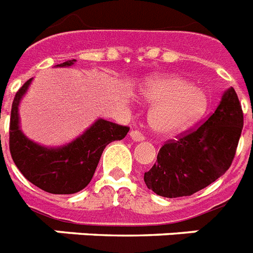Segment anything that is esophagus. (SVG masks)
<instances>
[{
  "mask_svg": "<svg viewBox=\"0 0 253 253\" xmlns=\"http://www.w3.org/2000/svg\"><path fill=\"white\" fill-rule=\"evenodd\" d=\"M129 136H130V138H132L133 141H136V142H139V141H143V139H145V137H143L138 130H130Z\"/></svg>",
  "mask_w": 253,
  "mask_h": 253,
  "instance_id": "1",
  "label": "esophagus"
}]
</instances>
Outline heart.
<instances>
[{
	"label": "heart",
	"mask_w": 253,
	"mask_h": 253,
	"mask_svg": "<svg viewBox=\"0 0 253 253\" xmlns=\"http://www.w3.org/2000/svg\"><path fill=\"white\" fill-rule=\"evenodd\" d=\"M141 95L154 104L149 125L158 136H176L195 126L208 112L209 98L203 88L179 76H157L143 84Z\"/></svg>",
	"instance_id": "1"
}]
</instances>
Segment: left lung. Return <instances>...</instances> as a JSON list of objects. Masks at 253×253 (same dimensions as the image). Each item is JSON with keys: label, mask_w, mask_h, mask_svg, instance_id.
Returning <instances> with one entry per match:
<instances>
[{"label": "left lung", "mask_w": 253, "mask_h": 253, "mask_svg": "<svg viewBox=\"0 0 253 253\" xmlns=\"http://www.w3.org/2000/svg\"><path fill=\"white\" fill-rule=\"evenodd\" d=\"M242 129L243 111L230 87L204 124L161 147L155 165L143 175L147 188L175 199L210 185L231 166Z\"/></svg>", "instance_id": "obj_1"}]
</instances>
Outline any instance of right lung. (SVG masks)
Returning a JSON list of instances; mask_svg holds the SVG:
<instances>
[{
	"label": "right lung",
	"mask_w": 253,
	"mask_h": 253,
	"mask_svg": "<svg viewBox=\"0 0 253 253\" xmlns=\"http://www.w3.org/2000/svg\"><path fill=\"white\" fill-rule=\"evenodd\" d=\"M74 62L76 60H69L54 68H69ZM31 82L32 78L18 90L11 106L9 130L11 158L23 176L40 189L53 195L77 193L91 181L107 145L124 138L129 128L98 119L80 137L62 146L46 147L34 142L21 130L18 112L19 103Z\"/></svg>",
	"instance_id": "obj_1"
}]
</instances>
